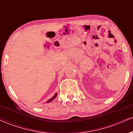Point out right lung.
Returning a JSON list of instances; mask_svg holds the SVG:
<instances>
[{
	"instance_id": "right-lung-1",
	"label": "right lung",
	"mask_w": 133,
	"mask_h": 133,
	"mask_svg": "<svg viewBox=\"0 0 133 133\" xmlns=\"http://www.w3.org/2000/svg\"><path fill=\"white\" fill-rule=\"evenodd\" d=\"M57 93H56V94H55V95H54V96H53V97H52V98L50 99L49 100L47 101L46 102V103H51V102L52 101L53 99H54V98H56V96H57Z\"/></svg>"
}]
</instances>
